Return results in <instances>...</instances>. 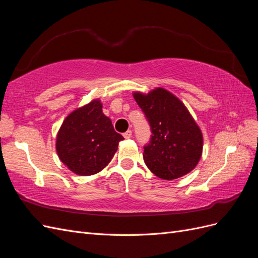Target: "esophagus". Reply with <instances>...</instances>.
Masks as SVG:
<instances>
[{
  "mask_svg": "<svg viewBox=\"0 0 258 258\" xmlns=\"http://www.w3.org/2000/svg\"><path fill=\"white\" fill-rule=\"evenodd\" d=\"M122 136H123L124 139H130L132 137V131L131 130H127Z\"/></svg>",
  "mask_w": 258,
  "mask_h": 258,
  "instance_id": "obj_1",
  "label": "esophagus"
}]
</instances>
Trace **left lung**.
Wrapping results in <instances>:
<instances>
[{
	"mask_svg": "<svg viewBox=\"0 0 258 258\" xmlns=\"http://www.w3.org/2000/svg\"><path fill=\"white\" fill-rule=\"evenodd\" d=\"M134 97L152 132L143 153L147 168L162 179L190 172L200 160L204 139L185 105L163 88L148 95L136 92Z\"/></svg>",
	"mask_w": 258,
	"mask_h": 258,
	"instance_id": "left-lung-1",
	"label": "left lung"
}]
</instances>
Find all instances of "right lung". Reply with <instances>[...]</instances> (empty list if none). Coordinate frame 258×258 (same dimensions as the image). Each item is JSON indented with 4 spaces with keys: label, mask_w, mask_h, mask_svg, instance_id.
I'll return each mask as SVG.
<instances>
[{
    "label": "right lung",
    "mask_w": 258,
    "mask_h": 258,
    "mask_svg": "<svg viewBox=\"0 0 258 258\" xmlns=\"http://www.w3.org/2000/svg\"><path fill=\"white\" fill-rule=\"evenodd\" d=\"M122 140L102 113L100 101L93 100L64 119L56 148L60 160L74 173L92 175L107 166Z\"/></svg>",
    "instance_id": "right-lung-1"
}]
</instances>
